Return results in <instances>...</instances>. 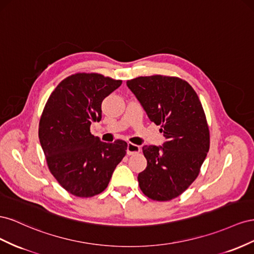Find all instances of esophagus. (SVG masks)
Masks as SVG:
<instances>
[{
	"mask_svg": "<svg viewBox=\"0 0 254 254\" xmlns=\"http://www.w3.org/2000/svg\"><path fill=\"white\" fill-rule=\"evenodd\" d=\"M140 152V147L137 146V144H134L132 142L127 143V155H135Z\"/></svg>",
	"mask_w": 254,
	"mask_h": 254,
	"instance_id": "34e87169",
	"label": "esophagus"
}]
</instances>
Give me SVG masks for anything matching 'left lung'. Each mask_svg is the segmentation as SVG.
<instances>
[{
	"label": "left lung",
	"mask_w": 254,
	"mask_h": 254,
	"mask_svg": "<svg viewBox=\"0 0 254 254\" xmlns=\"http://www.w3.org/2000/svg\"><path fill=\"white\" fill-rule=\"evenodd\" d=\"M127 85L166 138L163 146L142 147L147 167L138 175L140 190L152 200L175 199L198 177L209 149L203 107L182 78L139 76Z\"/></svg>",
	"instance_id": "1"
}]
</instances>
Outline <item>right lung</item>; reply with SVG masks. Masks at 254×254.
Masks as SVG:
<instances>
[{"label":"right lung","mask_w":254,"mask_h":254,"mask_svg":"<svg viewBox=\"0 0 254 254\" xmlns=\"http://www.w3.org/2000/svg\"><path fill=\"white\" fill-rule=\"evenodd\" d=\"M122 84L98 73L72 74L51 93L39 122L48 167L62 187L76 197L102 192L127 153V143L101 141L90 133L102 118V101Z\"/></svg>","instance_id":"add662e5"}]
</instances>
